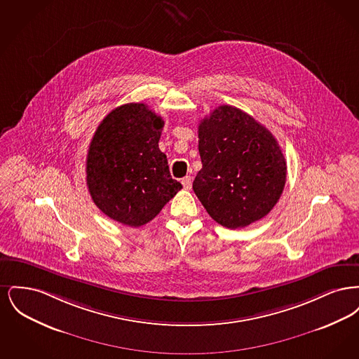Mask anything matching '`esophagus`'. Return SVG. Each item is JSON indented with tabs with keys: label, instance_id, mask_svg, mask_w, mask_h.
<instances>
[{
	"label": "esophagus",
	"instance_id": "34e87169",
	"mask_svg": "<svg viewBox=\"0 0 359 359\" xmlns=\"http://www.w3.org/2000/svg\"><path fill=\"white\" fill-rule=\"evenodd\" d=\"M182 184H183V187L186 188V189H191V187H192V179H191V176L183 177V179H182Z\"/></svg>",
	"mask_w": 359,
	"mask_h": 359
}]
</instances>
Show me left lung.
I'll use <instances>...</instances> for the list:
<instances>
[{"instance_id": "obj_1", "label": "left lung", "mask_w": 359, "mask_h": 359, "mask_svg": "<svg viewBox=\"0 0 359 359\" xmlns=\"http://www.w3.org/2000/svg\"><path fill=\"white\" fill-rule=\"evenodd\" d=\"M198 136L203 167L192 188L208 215L227 229L268 215L287 180L273 135L241 109L222 104L201 121Z\"/></svg>"}]
</instances>
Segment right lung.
<instances>
[{
    "label": "right lung",
    "mask_w": 359,
    "mask_h": 359,
    "mask_svg": "<svg viewBox=\"0 0 359 359\" xmlns=\"http://www.w3.org/2000/svg\"><path fill=\"white\" fill-rule=\"evenodd\" d=\"M164 120L144 103L111 110L90 142L86 182L97 207L117 222L138 227L152 221L182 184L172 179L158 149Z\"/></svg>",
    "instance_id": "right-lung-1"
}]
</instances>
